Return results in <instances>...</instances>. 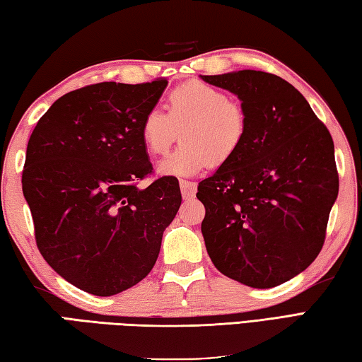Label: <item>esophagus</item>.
<instances>
[{
  "instance_id": "1",
  "label": "esophagus",
  "mask_w": 362,
  "mask_h": 362,
  "mask_svg": "<svg viewBox=\"0 0 362 362\" xmlns=\"http://www.w3.org/2000/svg\"><path fill=\"white\" fill-rule=\"evenodd\" d=\"M196 189H198V185H196V182L180 180V192H182L183 199H192L193 196L196 194Z\"/></svg>"
}]
</instances>
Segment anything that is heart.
Listing matches in <instances>:
<instances>
[{
  "label": "heart",
  "instance_id": "heart-1",
  "mask_svg": "<svg viewBox=\"0 0 362 362\" xmlns=\"http://www.w3.org/2000/svg\"><path fill=\"white\" fill-rule=\"evenodd\" d=\"M179 133L182 146L156 166L161 175L192 177L210 163H228L245 139L247 118L225 91L193 81L170 91L168 114L150 109L141 122L142 142L153 155L166 153Z\"/></svg>",
  "mask_w": 362,
  "mask_h": 362
}]
</instances>
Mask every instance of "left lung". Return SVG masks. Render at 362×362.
Segmentation results:
<instances>
[{"label": "left lung", "instance_id": "8db88e82", "mask_svg": "<svg viewBox=\"0 0 362 362\" xmlns=\"http://www.w3.org/2000/svg\"><path fill=\"white\" fill-rule=\"evenodd\" d=\"M240 100L247 134L231 160L202 180L201 231L210 259L252 288L285 284L323 247L339 175L329 131L290 82L242 69L201 76Z\"/></svg>", "mask_w": 362, "mask_h": 362}]
</instances>
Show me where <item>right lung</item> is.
<instances>
[{"label":"right lung","instance_id":"obj_1","mask_svg":"<svg viewBox=\"0 0 362 362\" xmlns=\"http://www.w3.org/2000/svg\"><path fill=\"white\" fill-rule=\"evenodd\" d=\"M168 81L101 82L63 95L33 129L22 188L36 244L71 285L114 296L155 266L163 233L180 207L174 177L152 173L141 122Z\"/></svg>","mask_w":362,"mask_h":362}]
</instances>
